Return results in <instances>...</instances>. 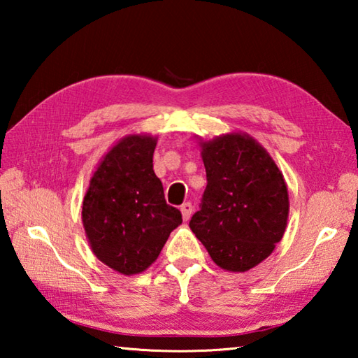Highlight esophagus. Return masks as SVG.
<instances>
[{
  "label": "esophagus",
  "mask_w": 358,
  "mask_h": 358,
  "mask_svg": "<svg viewBox=\"0 0 358 358\" xmlns=\"http://www.w3.org/2000/svg\"><path fill=\"white\" fill-rule=\"evenodd\" d=\"M181 216H183V220L187 221L192 215V203L191 202H185L183 205H181Z\"/></svg>",
  "instance_id": "obj_1"
}]
</instances>
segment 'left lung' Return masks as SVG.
<instances>
[{
	"label": "left lung",
	"mask_w": 358,
	"mask_h": 358,
	"mask_svg": "<svg viewBox=\"0 0 358 358\" xmlns=\"http://www.w3.org/2000/svg\"><path fill=\"white\" fill-rule=\"evenodd\" d=\"M201 147L207 187L189 227L216 265L246 271L268 257L282 238L289 216L286 181L250 136L234 132Z\"/></svg>",
	"instance_id": "left-lung-1"
}]
</instances>
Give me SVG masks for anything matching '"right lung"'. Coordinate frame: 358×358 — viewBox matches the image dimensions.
Returning a JSON list of instances; mask_svg holds the SVG:
<instances>
[{"label": "right lung", "instance_id": "add662e5", "mask_svg": "<svg viewBox=\"0 0 358 358\" xmlns=\"http://www.w3.org/2000/svg\"><path fill=\"white\" fill-rule=\"evenodd\" d=\"M156 137L132 134L102 157L83 197L82 221L101 262L123 275L147 270L175 227L178 208L167 205L153 171Z\"/></svg>", "mask_w": 358, "mask_h": 358}]
</instances>
